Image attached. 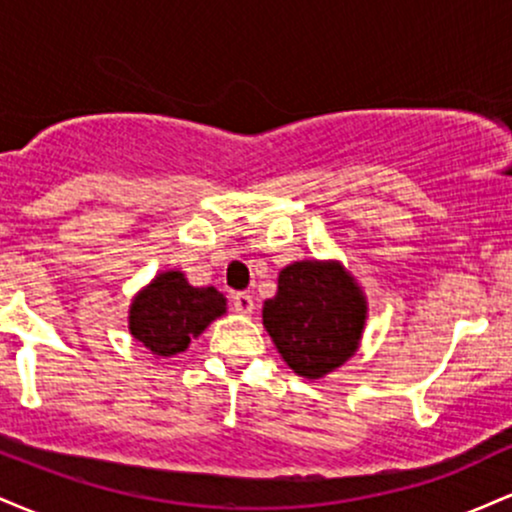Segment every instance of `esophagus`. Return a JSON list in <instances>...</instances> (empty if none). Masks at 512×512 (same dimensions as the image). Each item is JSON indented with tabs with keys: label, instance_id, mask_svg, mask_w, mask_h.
<instances>
[{
	"label": "esophagus",
	"instance_id": "34e87169",
	"mask_svg": "<svg viewBox=\"0 0 512 512\" xmlns=\"http://www.w3.org/2000/svg\"><path fill=\"white\" fill-rule=\"evenodd\" d=\"M231 301H233V310H236V313L250 315L252 310H255V301H252V296H250V293H245V291H240V293H233V296H231Z\"/></svg>",
	"mask_w": 512,
	"mask_h": 512
}]
</instances>
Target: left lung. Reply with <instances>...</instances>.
Returning <instances> with one entry per match:
<instances>
[{
  "instance_id": "1",
  "label": "left lung",
  "mask_w": 512,
  "mask_h": 512,
  "mask_svg": "<svg viewBox=\"0 0 512 512\" xmlns=\"http://www.w3.org/2000/svg\"><path fill=\"white\" fill-rule=\"evenodd\" d=\"M368 305L361 286L339 262L301 260L279 272L276 296L262 322L293 373L317 380L356 354Z\"/></svg>"
}]
</instances>
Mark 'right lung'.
Listing matches in <instances>:
<instances>
[{"label": "right lung", "mask_w": 512, "mask_h": 512, "mask_svg": "<svg viewBox=\"0 0 512 512\" xmlns=\"http://www.w3.org/2000/svg\"><path fill=\"white\" fill-rule=\"evenodd\" d=\"M226 313V298L214 286H190L185 274L161 272L129 305V332L154 356L170 358Z\"/></svg>", "instance_id": "obj_1"}]
</instances>
